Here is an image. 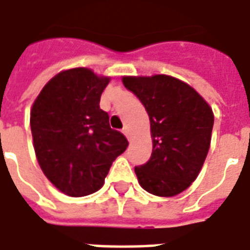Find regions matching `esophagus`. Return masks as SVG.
I'll use <instances>...</instances> for the list:
<instances>
[{"label":"esophagus","instance_id":"esophagus-1","mask_svg":"<svg viewBox=\"0 0 250 250\" xmlns=\"http://www.w3.org/2000/svg\"><path fill=\"white\" fill-rule=\"evenodd\" d=\"M122 132H123V134L125 135V138H127V139L130 141V134H128V128H127V127H125V128L122 130Z\"/></svg>","mask_w":250,"mask_h":250}]
</instances>
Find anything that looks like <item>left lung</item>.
Returning a JSON list of instances; mask_svg holds the SVG:
<instances>
[{
	"label": "left lung",
	"instance_id": "1",
	"mask_svg": "<svg viewBox=\"0 0 250 250\" xmlns=\"http://www.w3.org/2000/svg\"><path fill=\"white\" fill-rule=\"evenodd\" d=\"M123 83L143 104L150 119L153 153L135 167L145 191L174 196L198 177L210 149L214 115L188 83L170 76L123 77Z\"/></svg>",
	"mask_w": 250,
	"mask_h": 250
}]
</instances>
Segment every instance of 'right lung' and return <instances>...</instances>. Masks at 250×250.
I'll return each instance as SVG.
<instances>
[{"label": "right lung", "mask_w": 250, "mask_h": 250, "mask_svg": "<svg viewBox=\"0 0 250 250\" xmlns=\"http://www.w3.org/2000/svg\"><path fill=\"white\" fill-rule=\"evenodd\" d=\"M108 83V77L85 67L64 70L46 83L31 109L38 162L47 179L69 196L99 191L115 158L128 146L100 108Z\"/></svg>", "instance_id": "obj_1"}]
</instances>
